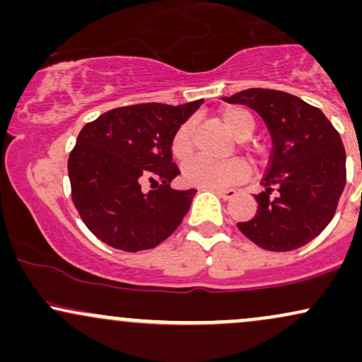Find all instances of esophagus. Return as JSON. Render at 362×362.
<instances>
[{
    "label": "esophagus",
    "instance_id": "esophagus-1",
    "mask_svg": "<svg viewBox=\"0 0 362 362\" xmlns=\"http://www.w3.org/2000/svg\"><path fill=\"white\" fill-rule=\"evenodd\" d=\"M211 190H214V192L223 199H233L236 195L235 189H211Z\"/></svg>",
    "mask_w": 362,
    "mask_h": 362
}]
</instances>
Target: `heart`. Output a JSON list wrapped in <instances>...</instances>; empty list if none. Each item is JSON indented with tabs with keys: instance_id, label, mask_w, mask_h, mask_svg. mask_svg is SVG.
I'll list each match as a JSON object with an SVG mask.
<instances>
[{
	"instance_id": "1",
	"label": "heart",
	"mask_w": 362,
	"mask_h": 362,
	"mask_svg": "<svg viewBox=\"0 0 362 362\" xmlns=\"http://www.w3.org/2000/svg\"><path fill=\"white\" fill-rule=\"evenodd\" d=\"M224 126L230 129L238 138H247L253 131V117L250 112L240 107H231L221 114ZM192 120H185L180 124L175 132H173L170 149L177 160L184 161L192 155ZM250 175V167L242 158H233V160L223 161V163H214V161L195 158L182 168V177L189 185L204 187V189H223V187L240 184L245 178Z\"/></svg>"
}]
</instances>
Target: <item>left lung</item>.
Listing matches in <instances>:
<instances>
[{
    "label": "left lung",
    "mask_w": 362,
    "mask_h": 362,
    "mask_svg": "<svg viewBox=\"0 0 362 362\" xmlns=\"http://www.w3.org/2000/svg\"><path fill=\"white\" fill-rule=\"evenodd\" d=\"M228 103L250 107L272 136V153L255 195L257 213L238 223L253 243L271 252L296 250L327 228L346 187V149L322 110L279 90L250 88Z\"/></svg>",
    "instance_id": "8db88e82"
}]
</instances>
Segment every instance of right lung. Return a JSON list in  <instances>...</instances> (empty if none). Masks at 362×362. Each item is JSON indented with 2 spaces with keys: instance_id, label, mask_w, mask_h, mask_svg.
Listing matches in <instances>:
<instances>
[{
  "instance_id": "right-lung-1",
  "label": "right lung",
  "mask_w": 362,
  "mask_h": 362,
  "mask_svg": "<svg viewBox=\"0 0 362 362\" xmlns=\"http://www.w3.org/2000/svg\"><path fill=\"white\" fill-rule=\"evenodd\" d=\"M204 100L112 109L78 134L68 160L71 197L86 228L124 252L155 248L180 226L197 190H175L173 132ZM151 183L144 193L142 185Z\"/></svg>"
}]
</instances>
